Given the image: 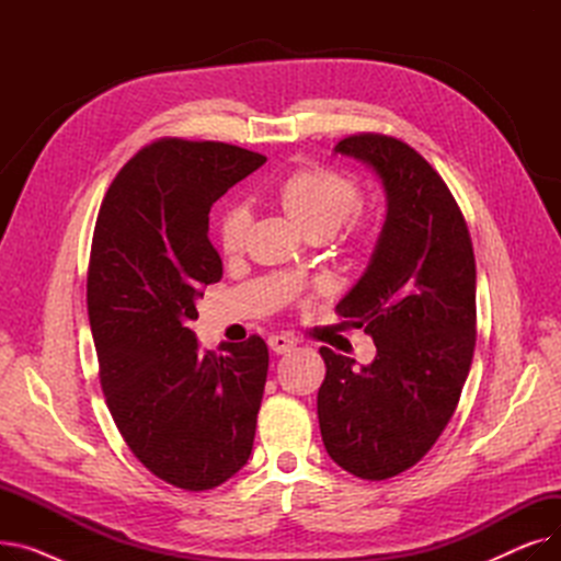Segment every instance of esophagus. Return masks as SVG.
I'll return each instance as SVG.
<instances>
[{
	"mask_svg": "<svg viewBox=\"0 0 561 561\" xmlns=\"http://www.w3.org/2000/svg\"><path fill=\"white\" fill-rule=\"evenodd\" d=\"M268 347L275 352V355H286L293 347H296V341L286 334H271L268 336Z\"/></svg>",
	"mask_w": 561,
	"mask_h": 561,
	"instance_id": "1",
	"label": "esophagus"
}]
</instances>
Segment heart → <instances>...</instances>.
Segmentation results:
<instances>
[{
    "mask_svg": "<svg viewBox=\"0 0 561 561\" xmlns=\"http://www.w3.org/2000/svg\"><path fill=\"white\" fill-rule=\"evenodd\" d=\"M277 199L286 216L305 236L325 233L328 239L350 218L359 204V188L352 176L332 168H302L288 174L277 188ZM250 214L245 206L233 204L218 220L220 248L231 254L243 245Z\"/></svg>",
    "mask_w": 561,
    "mask_h": 561,
    "instance_id": "heart-1",
    "label": "heart"
}]
</instances>
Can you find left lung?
I'll use <instances>...</instances> for the list:
<instances>
[{"mask_svg": "<svg viewBox=\"0 0 561 561\" xmlns=\"http://www.w3.org/2000/svg\"><path fill=\"white\" fill-rule=\"evenodd\" d=\"M334 154L377 174L387 220L368 268L336 305L377 355L357 366L320 347L318 423L347 473L387 480L427 455L457 409L476 350V254L446 182L407 142L359 134Z\"/></svg>", "mask_w": 561, "mask_h": 561, "instance_id": "left-lung-1", "label": "left lung"}]
</instances>
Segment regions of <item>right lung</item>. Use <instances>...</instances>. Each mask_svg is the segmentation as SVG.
I'll return each instance as SVG.
<instances>
[{
	"label": "right lung",
	"instance_id": "obj_1",
	"mask_svg": "<svg viewBox=\"0 0 561 561\" xmlns=\"http://www.w3.org/2000/svg\"><path fill=\"white\" fill-rule=\"evenodd\" d=\"M265 157L214 140L161 138L113 180L88 265V318L111 416L138 461L206 491L248 463L268 375L261 336L199 350L191 320L220 282L209 211Z\"/></svg>",
	"mask_w": 561,
	"mask_h": 561
}]
</instances>
